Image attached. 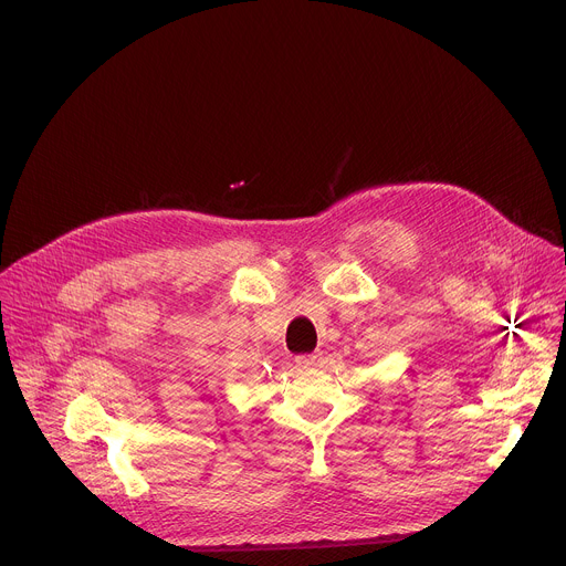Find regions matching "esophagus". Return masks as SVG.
Wrapping results in <instances>:
<instances>
[{"mask_svg":"<svg viewBox=\"0 0 566 566\" xmlns=\"http://www.w3.org/2000/svg\"><path fill=\"white\" fill-rule=\"evenodd\" d=\"M319 352H313V354H304V356H297L295 358V363L300 365V367H313V365H317L319 363Z\"/></svg>","mask_w":566,"mask_h":566,"instance_id":"34e87169","label":"esophagus"}]
</instances>
